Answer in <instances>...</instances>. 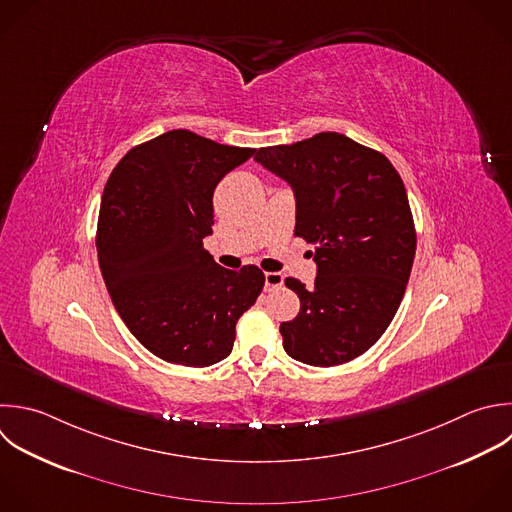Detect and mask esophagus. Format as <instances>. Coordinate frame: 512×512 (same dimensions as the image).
I'll return each mask as SVG.
<instances>
[{"label":"esophagus","instance_id":"34e87169","mask_svg":"<svg viewBox=\"0 0 512 512\" xmlns=\"http://www.w3.org/2000/svg\"><path fill=\"white\" fill-rule=\"evenodd\" d=\"M282 284H284V276H282L280 272H266V274H264V288H266L268 292L278 290Z\"/></svg>","mask_w":512,"mask_h":512}]
</instances>
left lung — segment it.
<instances>
[{
	"label": "left lung",
	"mask_w": 512,
	"mask_h": 512,
	"mask_svg": "<svg viewBox=\"0 0 512 512\" xmlns=\"http://www.w3.org/2000/svg\"><path fill=\"white\" fill-rule=\"evenodd\" d=\"M254 160L292 188L294 236L316 244L314 286L286 278L300 298L298 316L280 324L286 354L310 366L364 354L392 322L416 252L398 172L338 132L260 148Z\"/></svg>",
	"instance_id": "1"
}]
</instances>
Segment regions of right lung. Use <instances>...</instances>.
<instances>
[{
  "label": "right lung",
  "mask_w": 512,
  "mask_h": 512,
  "mask_svg": "<svg viewBox=\"0 0 512 512\" xmlns=\"http://www.w3.org/2000/svg\"><path fill=\"white\" fill-rule=\"evenodd\" d=\"M254 152L172 130L132 148L106 184V288L130 332L166 362L204 368L230 356L236 322L264 288L256 266L222 268L202 242L212 236L218 182Z\"/></svg>",
  "instance_id": "1"
}]
</instances>
